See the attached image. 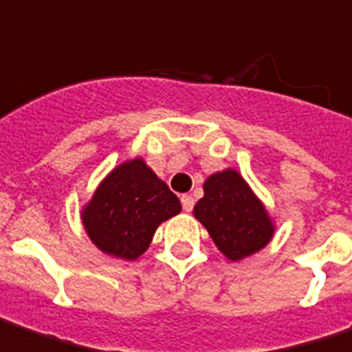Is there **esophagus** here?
I'll use <instances>...</instances> for the list:
<instances>
[{
    "mask_svg": "<svg viewBox=\"0 0 352 352\" xmlns=\"http://www.w3.org/2000/svg\"><path fill=\"white\" fill-rule=\"evenodd\" d=\"M193 197L191 195H182V207H184V210L186 212H191V208H193Z\"/></svg>",
    "mask_w": 352,
    "mask_h": 352,
    "instance_id": "obj_1",
    "label": "esophagus"
}]
</instances>
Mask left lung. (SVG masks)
Segmentation results:
<instances>
[{
	"label": "left lung",
	"mask_w": 352,
	"mask_h": 352,
	"mask_svg": "<svg viewBox=\"0 0 352 352\" xmlns=\"http://www.w3.org/2000/svg\"><path fill=\"white\" fill-rule=\"evenodd\" d=\"M203 191L193 207V217L207 228L228 261L239 263L272 241L276 234L272 217L236 168L210 174Z\"/></svg>",
	"instance_id": "8db88e82"
}]
</instances>
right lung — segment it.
<instances>
[{
    "label": "right lung",
    "mask_w": 352,
    "mask_h": 352,
    "mask_svg": "<svg viewBox=\"0 0 352 352\" xmlns=\"http://www.w3.org/2000/svg\"><path fill=\"white\" fill-rule=\"evenodd\" d=\"M180 210V199L142 157H135L116 164L99 182L80 217L101 253L135 261L151 245L157 228Z\"/></svg>",
    "instance_id": "add662e5"
}]
</instances>
